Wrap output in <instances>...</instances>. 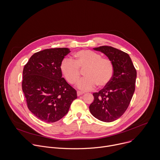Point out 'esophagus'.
Segmentation results:
<instances>
[{"instance_id": "1", "label": "esophagus", "mask_w": 160, "mask_h": 160, "mask_svg": "<svg viewBox=\"0 0 160 160\" xmlns=\"http://www.w3.org/2000/svg\"><path fill=\"white\" fill-rule=\"evenodd\" d=\"M83 93H84L83 92H82V91L78 90V91H77V96H80L82 95Z\"/></svg>"}]
</instances>
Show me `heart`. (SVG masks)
Here are the masks:
<instances>
[{
  "label": "heart",
  "mask_w": 160,
  "mask_h": 160,
  "mask_svg": "<svg viewBox=\"0 0 160 160\" xmlns=\"http://www.w3.org/2000/svg\"><path fill=\"white\" fill-rule=\"evenodd\" d=\"M83 75L77 84L83 90L92 89L96 85L99 88L106 86L111 81L114 72L112 62L108 58L93 51H79L73 54L72 60L64 59L60 64V70L65 79L70 84H75L83 70Z\"/></svg>",
  "instance_id": "1"
}]
</instances>
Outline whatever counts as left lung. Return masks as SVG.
Segmentation results:
<instances>
[{
	"instance_id": "1",
	"label": "left lung",
	"mask_w": 160,
	"mask_h": 160,
	"mask_svg": "<svg viewBox=\"0 0 160 160\" xmlns=\"http://www.w3.org/2000/svg\"><path fill=\"white\" fill-rule=\"evenodd\" d=\"M94 49L111 60L114 72L109 83L93 94L94 99L89 109L98 120L111 122L121 117L128 108L135 88L137 72L127 53L107 45Z\"/></svg>"
}]
</instances>
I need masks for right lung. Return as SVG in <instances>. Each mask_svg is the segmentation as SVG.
I'll return each instance as SVG.
<instances>
[{
    "label": "right lung",
    "instance_id": "1",
    "mask_svg": "<svg viewBox=\"0 0 160 160\" xmlns=\"http://www.w3.org/2000/svg\"><path fill=\"white\" fill-rule=\"evenodd\" d=\"M68 48L48 49L35 53L22 71V90L29 110L42 121L61 119L77 98V91L62 77L60 64Z\"/></svg>",
    "mask_w": 160,
    "mask_h": 160
}]
</instances>
